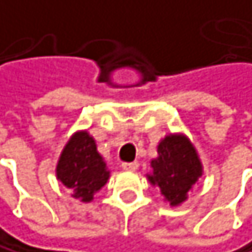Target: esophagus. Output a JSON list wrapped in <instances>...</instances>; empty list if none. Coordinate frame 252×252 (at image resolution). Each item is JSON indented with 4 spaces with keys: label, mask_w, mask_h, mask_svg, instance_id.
I'll return each mask as SVG.
<instances>
[{
    "label": "esophagus",
    "mask_w": 252,
    "mask_h": 252,
    "mask_svg": "<svg viewBox=\"0 0 252 252\" xmlns=\"http://www.w3.org/2000/svg\"><path fill=\"white\" fill-rule=\"evenodd\" d=\"M122 168H123L125 171L134 172V171L138 169V163H137V161H132V163H123V164H122Z\"/></svg>",
    "instance_id": "esophagus-1"
}]
</instances>
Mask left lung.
Returning <instances> with one entry per match:
<instances>
[{"label": "left lung", "instance_id": "left-lung-1", "mask_svg": "<svg viewBox=\"0 0 252 252\" xmlns=\"http://www.w3.org/2000/svg\"><path fill=\"white\" fill-rule=\"evenodd\" d=\"M202 174L203 164L192 141L182 132H172L158 141L146 179L158 188L164 202L177 208L188 200Z\"/></svg>", "mask_w": 252, "mask_h": 252}]
</instances>
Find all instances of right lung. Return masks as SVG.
<instances>
[{"mask_svg": "<svg viewBox=\"0 0 252 252\" xmlns=\"http://www.w3.org/2000/svg\"><path fill=\"white\" fill-rule=\"evenodd\" d=\"M57 180L72 191V197L91 203L94 195L107 183L111 171L96 149L95 138L86 129L73 132L63 148L57 168Z\"/></svg>", "mask_w": 252, "mask_h": 252, "instance_id": "right-lung-1", "label": "right lung"}]
</instances>
